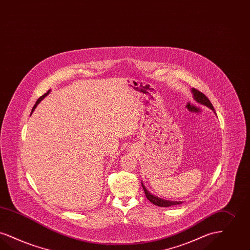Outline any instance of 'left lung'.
<instances>
[{
    "instance_id": "8db88e82",
    "label": "left lung",
    "mask_w": 250,
    "mask_h": 250,
    "mask_svg": "<svg viewBox=\"0 0 250 250\" xmlns=\"http://www.w3.org/2000/svg\"><path fill=\"white\" fill-rule=\"evenodd\" d=\"M191 91L193 93L194 100H196L197 102L201 103V104H203V105L208 106L211 110H214L213 105L211 104L210 100L208 99V97L205 94H203L201 91H199L198 89H195V88H192ZM142 187H143V190H144V192H145V195H146L147 199L149 200L150 203H152L153 205H155L157 207L167 208V207H172V206H175V205H180V204L183 203V202H180V201L176 202V201H167V200L161 199V198H158V197L150 194V192L146 190V188L143 186V184H142Z\"/></svg>"
}]
</instances>
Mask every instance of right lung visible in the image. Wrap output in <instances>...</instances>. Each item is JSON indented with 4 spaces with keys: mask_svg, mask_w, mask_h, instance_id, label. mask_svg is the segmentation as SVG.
Instances as JSON below:
<instances>
[{
    "mask_svg": "<svg viewBox=\"0 0 250 250\" xmlns=\"http://www.w3.org/2000/svg\"><path fill=\"white\" fill-rule=\"evenodd\" d=\"M48 94H49V91H47V92H46V93H45V94H44V95H42V97H40V98H39V99H38V100H37V101H36V103H35V105H34V106H33V108H32V110H31V113H32V112H33V110H35V108H36V107H37V105H38V104H39V103H40L41 100H42V99H43V98H44V97H45V96H47V95H48Z\"/></svg>",
    "mask_w": 250,
    "mask_h": 250,
    "instance_id": "obj_1",
    "label": "right lung"
}]
</instances>
